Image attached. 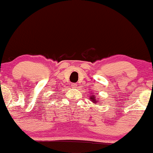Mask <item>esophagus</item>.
<instances>
[{"mask_svg": "<svg viewBox=\"0 0 153 153\" xmlns=\"http://www.w3.org/2000/svg\"><path fill=\"white\" fill-rule=\"evenodd\" d=\"M71 87L73 88H77V84L76 83H74V82H73V83L71 84Z\"/></svg>", "mask_w": 153, "mask_h": 153, "instance_id": "obj_1", "label": "esophagus"}]
</instances>
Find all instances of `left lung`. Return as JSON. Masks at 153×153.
<instances>
[{"instance_id": "obj_1", "label": "left lung", "mask_w": 153, "mask_h": 153, "mask_svg": "<svg viewBox=\"0 0 153 153\" xmlns=\"http://www.w3.org/2000/svg\"><path fill=\"white\" fill-rule=\"evenodd\" d=\"M91 99L92 100V101H94V102H95V103H96V101H99V100H96V99H95V97H94V96H91Z\"/></svg>"}]
</instances>
